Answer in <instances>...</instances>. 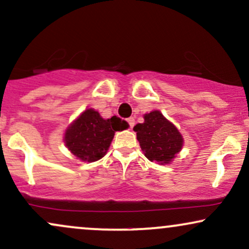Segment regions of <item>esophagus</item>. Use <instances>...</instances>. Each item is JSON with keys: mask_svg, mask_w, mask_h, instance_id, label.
<instances>
[{"mask_svg": "<svg viewBox=\"0 0 249 249\" xmlns=\"http://www.w3.org/2000/svg\"><path fill=\"white\" fill-rule=\"evenodd\" d=\"M127 123H128V125H130V128H133L136 121H134L133 117H130V118H127Z\"/></svg>", "mask_w": 249, "mask_h": 249, "instance_id": "34e87169", "label": "esophagus"}]
</instances>
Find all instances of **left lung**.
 <instances>
[{
    "label": "left lung",
    "mask_w": 249,
    "mask_h": 249,
    "mask_svg": "<svg viewBox=\"0 0 249 249\" xmlns=\"http://www.w3.org/2000/svg\"><path fill=\"white\" fill-rule=\"evenodd\" d=\"M145 157L160 165L171 164L181 151L184 138L176 125L159 110L144 115V123L133 127Z\"/></svg>",
    "instance_id": "obj_1"
}]
</instances>
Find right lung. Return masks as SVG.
Instances as JSON below:
<instances>
[{"label": "right lung", "instance_id": "1", "mask_svg": "<svg viewBox=\"0 0 249 249\" xmlns=\"http://www.w3.org/2000/svg\"><path fill=\"white\" fill-rule=\"evenodd\" d=\"M128 124L116 116L104 119L95 108H87L68 126L64 144L77 159L93 162L103 158L110 147L116 131Z\"/></svg>", "mask_w": 249, "mask_h": 249}]
</instances>
